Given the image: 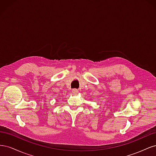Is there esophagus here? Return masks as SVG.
Here are the masks:
<instances>
[{"instance_id": "obj_1", "label": "esophagus", "mask_w": 156, "mask_h": 156, "mask_svg": "<svg viewBox=\"0 0 156 156\" xmlns=\"http://www.w3.org/2000/svg\"><path fill=\"white\" fill-rule=\"evenodd\" d=\"M72 93H73V94H77L79 91H78V90H77L76 88H73V89H72Z\"/></svg>"}]
</instances>
